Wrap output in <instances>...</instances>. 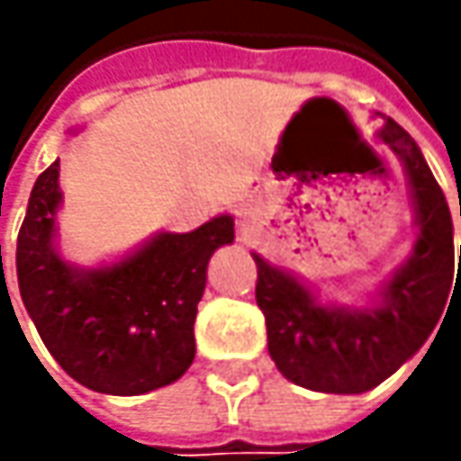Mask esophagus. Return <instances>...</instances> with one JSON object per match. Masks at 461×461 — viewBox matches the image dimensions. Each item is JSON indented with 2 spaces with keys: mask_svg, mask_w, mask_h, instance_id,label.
Masks as SVG:
<instances>
[{
  "mask_svg": "<svg viewBox=\"0 0 461 461\" xmlns=\"http://www.w3.org/2000/svg\"><path fill=\"white\" fill-rule=\"evenodd\" d=\"M257 230V207L254 204H243L239 210V239L251 240Z\"/></svg>",
  "mask_w": 461,
  "mask_h": 461,
  "instance_id": "34e87169",
  "label": "esophagus"
}]
</instances>
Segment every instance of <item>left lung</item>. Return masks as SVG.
<instances>
[{
	"label": "left lung",
	"instance_id": "8db88e82",
	"mask_svg": "<svg viewBox=\"0 0 461 461\" xmlns=\"http://www.w3.org/2000/svg\"><path fill=\"white\" fill-rule=\"evenodd\" d=\"M377 138L405 168L418 239L372 305H326L297 276L254 254L269 354L287 380L315 393L359 395L387 380L434 333L452 293L454 225L447 197L416 140L393 117H382Z\"/></svg>",
	"mask_w": 461,
	"mask_h": 461
}]
</instances>
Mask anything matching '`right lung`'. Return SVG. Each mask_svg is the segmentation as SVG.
<instances>
[{"mask_svg": "<svg viewBox=\"0 0 461 461\" xmlns=\"http://www.w3.org/2000/svg\"><path fill=\"white\" fill-rule=\"evenodd\" d=\"M59 207L53 161L30 192L17 236L20 294L45 348L66 375L104 395H143L179 380L194 359L207 261L233 243V218L164 230L115 264L79 269L56 249Z\"/></svg>", "mask_w": 461, "mask_h": 461, "instance_id": "right-lung-1", "label": "right lung"}]
</instances>
